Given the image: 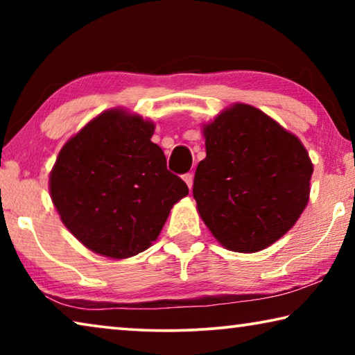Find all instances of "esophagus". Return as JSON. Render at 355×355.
Wrapping results in <instances>:
<instances>
[{
    "mask_svg": "<svg viewBox=\"0 0 355 355\" xmlns=\"http://www.w3.org/2000/svg\"><path fill=\"white\" fill-rule=\"evenodd\" d=\"M183 180H184V183L188 184V188L189 189H192V184H194V173H186V175L183 177Z\"/></svg>",
    "mask_w": 355,
    "mask_h": 355,
    "instance_id": "34e87169",
    "label": "esophagus"
}]
</instances>
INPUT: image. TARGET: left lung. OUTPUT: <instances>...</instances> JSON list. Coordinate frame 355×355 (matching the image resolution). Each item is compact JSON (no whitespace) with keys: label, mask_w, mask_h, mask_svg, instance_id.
I'll use <instances>...</instances> for the list:
<instances>
[{"label":"left lung","mask_w":355,"mask_h":355,"mask_svg":"<svg viewBox=\"0 0 355 355\" xmlns=\"http://www.w3.org/2000/svg\"><path fill=\"white\" fill-rule=\"evenodd\" d=\"M207 158L192 194L213 236L233 252L269 248L307 207V150L263 111L236 103L203 127Z\"/></svg>","instance_id":"1"}]
</instances>
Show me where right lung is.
I'll use <instances>...</instances> for the list:
<instances>
[{"label":"right lung","instance_id":"1","mask_svg":"<svg viewBox=\"0 0 355 355\" xmlns=\"http://www.w3.org/2000/svg\"><path fill=\"white\" fill-rule=\"evenodd\" d=\"M155 123L110 110L65 142L50 173L64 225L95 254L128 258L152 245L172 207L188 196L152 142Z\"/></svg>","mask_w":355,"mask_h":355}]
</instances>
